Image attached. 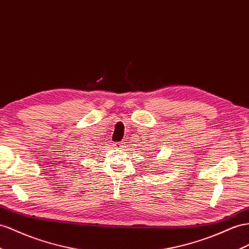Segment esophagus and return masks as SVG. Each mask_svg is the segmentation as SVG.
I'll return each instance as SVG.
<instances>
[{"label": "esophagus", "instance_id": "obj_1", "mask_svg": "<svg viewBox=\"0 0 249 249\" xmlns=\"http://www.w3.org/2000/svg\"><path fill=\"white\" fill-rule=\"evenodd\" d=\"M114 147L116 148H119V149H124L126 147V143L125 142H121V143H116L114 144Z\"/></svg>", "mask_w": 249, "mask_h": 249}]
</instances>
